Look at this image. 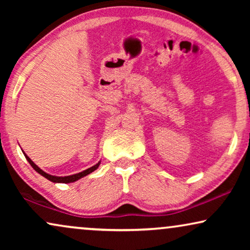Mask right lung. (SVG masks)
Here are the masks:
<instances>
[{
  "mask_svg": "<svg viewBox=\"0 0 250 250\" xmlns=\"http://www.w3.org/2000/svg\"><path fill=\"white\" fill-rule=\"evenodd\" d=\"M23 155H25L26 159L28 160V163L30 164V166H32L33 168L35 169L37 173L41 174V175L45 177V179H47L49 181H51V182H54V183H71V182H75V181H77V180L82 179V177L86 176L87 174H90V173H92V172H94V170L97 169L98 167H99V165H100V162H99L98 164H95L94 166L90 167V168L85 169V170H83V172H81V173L74 174V175H69V176H54V175H50V174H47V173L44 172V170L41 169L39 166H37V165H35V164H34L33 160L30 159L29 157L27 156L25 152H23Z\"/></svg>",
  "mask_w": 250,
  "mask_h": 250,
  "instance_id": "obj_1",
  "label": "right lung"
}]
</instances>
